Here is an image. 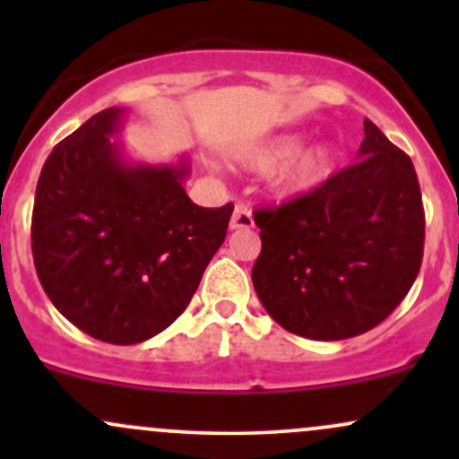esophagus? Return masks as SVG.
<instances>
[{"label": "esophagus", "instance_id": "esophagus-1", "mask_svg": "<svg viewBox=\"0 0 459 459\" xmlns=\"http://www.w3.org/2000/svg\"><path fill=\"white\" fill-rule=\"evenodd\" d=\"M255 226V220H252L250 209L246 204H235V212L230 215V229L239 230V229H252Z\"/></svg>", "mask_w": 459, "mask_h": 459}]
</instances>
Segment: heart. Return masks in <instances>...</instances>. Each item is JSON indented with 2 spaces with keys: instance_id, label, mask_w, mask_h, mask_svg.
<instances>
[{
  "instance_id": "heart-1",
  "label": "heart",
  "mask_w": 459,
  "mask_h": 459,
  "mask_svg": "<svg viewBox=\"0 0 459 459\" xmlns=\"http://www.w3.org/2000/svg\"><path fill=\"white\" fill-rule=\"evenodd\" d=\"M304 144L302 134H278L272 138L252 142L237 152V161L246 168V170L267 172L276 170L284 160L285 164L278 170L273 178V187L282 194V196H302V194L313 192L319 187L334 170L336 163V146L328 140L315 142L300 152ZM299 151V153L297 151ZM299 155L296 156L295 152Z\"/></svg>"
}]
</instances>
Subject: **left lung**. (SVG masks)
<instances>
[{
    "instance_id": "8db88e82",
    "label": "left lung",
    "mask_w": 459,
    "mask_h": 459,
    "mask_svg": "<svg viewBox=\"0 0 459 459\" xmlns=\"http://www.w3.org/2000/svg\"><path fill=\"white\" fill-rule=\"evenodd\" d=\"M252 284L284 330L343 341L382 324L420 270L425 215L412 160L371 120L356 161L276 209H256Z\"/></svg>"
}]
</instances>
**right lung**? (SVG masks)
Returning <instances> with one entry per match:
<instances>
[{"instance_id": "add662e5", "label": "right lung", "mask_w": 459, "mask_h": 459, "mask_svg": "<svg viewBox=\"0 0 459 459\" xmlns=\"http://www.w3.org/2000/svg\"><path fill=\"white\" fill-rule=\"evenodd\" d=\"M123 125V108L103 109L47 157L31 255L45 293L73 325L105 343L135 345L187 308L224 244L233 204L189 200L187 155L131 161L114 140Z\"/></svg>"}]
</instances>
